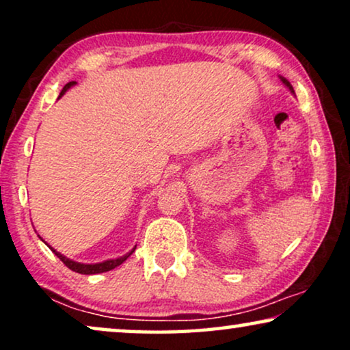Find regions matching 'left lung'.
Instances as JSON below:
<instances>
[{
    "instance_id": "obj_1",
    "label": "left lung",
    "mask_w": 350,
    "mask_h": 350,
    "mask_svg": "<svg viewBox=\"0 0 350 350\" xmlns=\"http://www.w3.org/2000/svg\"><path fill=\"white\" fill-rule=\"evenodd\" d=\"M280 79H282V83H284V84L286 85V88H288V89L291 90V92H293V94H295V90H293V88H291V84L288 83V81H286L285 78H282V76H280Z\"/></svg>"
}]
</instances>
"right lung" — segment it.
Listing matches in <instances>:
<instances>
[{
	"mask_svg": "<svg viewBox=\"0 0 350 350\" xmlns=\"http://www.w3.org/2000/svg\"><path fill=\"white\" fill-rule=\"evenodd\" d=\"M76 83L75 81H71V83H68L65 85L64 89H62V92H60V95H59V98L62 97V95H64L66 90H68L71 85H75ZM49 248L52 252L55 253L57 256L60 258V261L64 262V265L68 267V269H71V271H75V272H79V274H85V275H90V274H100V272H107V271H111V269H114V267H118L119 265H122L124 261L127 260L129 256L132 255L133 252H135V248H133L132 252H129L127 255H124V256H121V258H116V260H108V261H103V262H95V265H83V262H78V261H73V260H70V258H66V256H64V255H60L59 252L57 250H54V248H52L51 245H49Z\"/></svg>",
	"mask_w": 350,
	"mask_h": 350,
	"instance_id": "add662e5",
	"label": "right lung"
}]
</instances>
